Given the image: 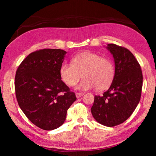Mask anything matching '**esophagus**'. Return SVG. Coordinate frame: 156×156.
I'll return each mask as SVG.
<instances>
[{
  "label": "esophagus",
  "mask_w": 156,
  "mask_h": 156,
  "mask_svg": "<svg viewBox=\"0 0 156 156\" xmlns=\"http://www.w3.org/2000/svg\"><path fill=\"white\" fill-rule=\"evenodd\" d=\"M84 95V93H83V92H78V93L76 94V96L77 98H80L81 96H83Z\"/></svg>",
  "instance_id": "1"
}]
</instances>
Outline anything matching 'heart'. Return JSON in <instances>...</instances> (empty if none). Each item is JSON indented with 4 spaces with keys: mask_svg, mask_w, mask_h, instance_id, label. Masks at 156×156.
Here are the masks:
<instances>
[{
    "mask_svg": "<svg viewBox=\"0 0 156 156\" xmlns=\"http://www.w3.org/2000/svg\"><path fill=\"white\" fill-rule=\"evenodd\" d=\"M72 62L62 63L60 67V77L68 86L75 85L80 78L81 73L83 79L77 86V89L80 90L95 87L98 90H104L112 83L115 67L109 58L86 51L76 54Z\"/></svg>",
    "mask_w": 156,
    "mask_h": 156,
    "instance_id": "obj_1",
    "label": "heart"
}]
</instances>
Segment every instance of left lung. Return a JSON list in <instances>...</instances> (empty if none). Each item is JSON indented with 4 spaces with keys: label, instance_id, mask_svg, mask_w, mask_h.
I'll list each match as a JSON object with an SVG mask.
<instances>
[{
    "label": "left lung",
    "instance_id": "1",
    "mask_svg": "<svg viewBox=\"0 0 156 156\" xmlns=\"http://www.w3.org/2000/svg\"><path fill=\"white\" fill-rule=\"evenodd\" d=\"M107 47L114 58V78L107 91L95 96L91 112L97 122L112 127L125 122L136 109L143 77L140 65L129 49L115 44Z\"/></svg>",
    "mask_w": 156,
    "mask_h": 156
}]
</instances>
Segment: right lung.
<instances>
[{
  "instance_id": "1",
  "label": "right lung",
  "mask_w": 156,
  "mask_h": 156,
  "mask_svg": "<svg viewBox=\"0 0 156 156\" xmlns=\"http://www.w3.org/2000/svg\"><path fill=\"white\" fill-rule=\"evenodd\" d=\"M66 53L59 49L37 50L23 60L16 73L18 105L28 119L43 130L61 126L76 100L60 75Z\"/></svg>"
}]
</instances>
